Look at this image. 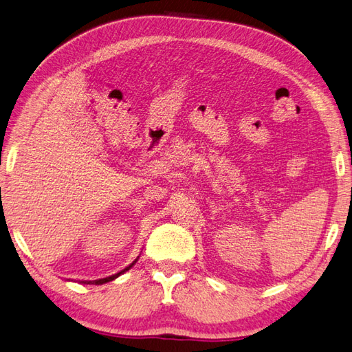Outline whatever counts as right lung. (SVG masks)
<instances>
[{"mask_svg": "<svg viewBox=\"0 0 352 352\" xmlns=\"http://www.w3.org/2000/svg\"><path fill=\"white\" fill-rule=\"evenodd\" d=\"M137 260H139V256H137V258L130 264V265H126V267L124 269V270H121V272H118L116 273V275H111V276H109V278H102V279H97V280H80V284H94V285H101V284H106V282H110V280H113V279H116L118 276H121L122 275V273H125L126 270H130L131 267H133V265L137 263Z\"/></svg>", "mask_w": 352, "mask_h": 352, "instance_id": "obj_1", "label": "right lung"}]
</instances>
